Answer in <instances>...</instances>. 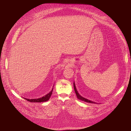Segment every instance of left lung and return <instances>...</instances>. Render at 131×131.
I'll use <instances>...</instances> for the list:
<instances>
[{
    "label": "left lung",
    "mask_w": 131,
    "mask_h": 131,
    "mask_svg": "<svg viewBox=\"0 0 131 131\" xmlns=\"http://www.w3.org/2000/svg\"><path fill=\"white\" fill-rule=\"evenodd\" d=\"M73 85H74V90H75V93H76L77 96V97H78V98L79 99H80V100H82V101H84L86 102L92 103V104L93 103V104H95V102H93V101H90V100H88V99H85V98H83V97H82L81 95H80L79 94V93H78V92L77 90V88H76V86H75V85L74 82V84H73Z\"/></svg>",
    "instance_id": "left-lung-1"
}]
</instances>
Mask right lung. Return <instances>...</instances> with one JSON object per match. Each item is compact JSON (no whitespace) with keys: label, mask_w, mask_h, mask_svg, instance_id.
<instances>
[{"label":"right lung","mask_w":131,"mask_h":131,"mask_svg":"<svg viewBox=\"0 0 131 131\" xmlns=\"http://www.w3.org/2000/svg\"><path fill=\"white\" fill-rule=\"evenodd\" d=\"M52 90H53V88L51 90V91L48 93L47 94H46V95L43 96V97L40 98H38V99H26V98H23L24 99L26 100L27 101L31 102H45L47 101L48 100H49V99H50L51 95L52 94Z\"/></svg>","instance_id":"right-lung-1"}]
</instances>
